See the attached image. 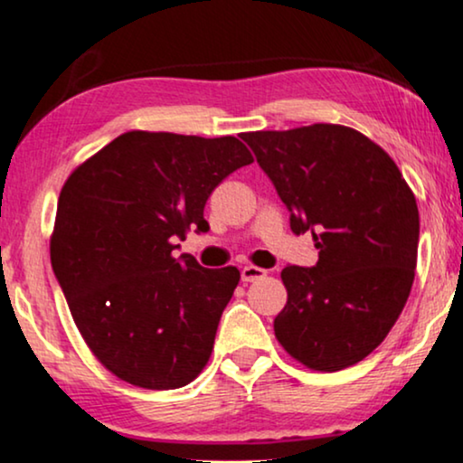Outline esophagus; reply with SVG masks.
<instances>
[{"instance_id": "34e87169", "label": "esophagus", "mask_w": 463, "mask_h": 463, "mask_svg": "<svg viewBox=\"0 0 463 463\" xmlns=\"http://www.w3.org/2000/svg\"><path fill=\"white\" fill-rule=\"evenodd\" d=\"M241 277H242L244 283L261 281V279L266 277V270H264V268H258V266H244Z\"/></svg>"}]
</instances>
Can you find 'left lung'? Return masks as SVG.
Instances as JSON below:
<instances>
[{"mask_svg": "<svg viewBox=\"0 0 463 463\" xmlns=\"http://www.w3.org/2000/svg\"><path fill=\"white\" fill-rule=\"evenodd\" d=\"M242 139L311 232L317 264L288 266V302L275 317L283 350L313 371L361 363L395 326L414 283L419 208L395 161L341 124L255 130Z\"/></svg>", "mask_w": 463, "mask_h": 463, "instance_id": "8db88e82", "label": "left lung"}]
</instances>
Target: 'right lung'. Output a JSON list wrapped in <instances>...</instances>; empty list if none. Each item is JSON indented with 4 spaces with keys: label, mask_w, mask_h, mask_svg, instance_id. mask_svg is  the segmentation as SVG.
I'll use <instances>...</instances> for the list:
<instances>
[{
    "label": "right lung",
    "mask_w": 463,
    "mask_h": 463,
    "mask_svg": "<svg viewBox=\"0 0 463 463\" xmlns=\"http://www.w3.org/2000/svg\"><path fill=\"white\" fill-rule=\"evenodd\" d=\"M250 163L232 135L128 130L68 175L51 266L83 341L116 378L171 391L208 364L241 272L171 250L195 227L210 230L208 197Z\"/></svg>",
    "instance_id": "add662e5"
}]
</instances>
